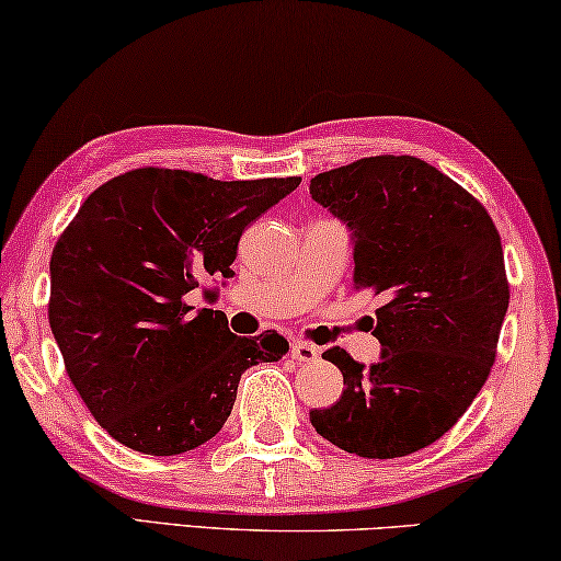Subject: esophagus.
I'll return each instance as SVG.
<instances>
[{
	"instance_id": "34e87169",
	"label": "esophagus",
	"mask_w": 561,
	"mask_h": 561,
	"mask_svg": "<svg viewBox=\"0 0 561 561\" xmlns=\"http://www.w3.org/2000/svg\"><path fill=\"white\" fill-rule=\"evenodd\" d=\"M291 357L297 362H314L319 357V346L309 342H295L291 344Z\"/></svg>"
}]
</instances>
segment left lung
Instances as JSON below:
<instances>
[{"instance_id": "8db88e82", "label": "left lung", "mask_w": 561, "mask_h": 561, "mask_svg": "<svg viewBox=\"0 0 561 561\" xmlns=\"http://www.w3.org/2000/svg\"><path fill=\"white\" fill-rule=\"evenodd\" d=\"M309 192L352 229L354 289L381 299V359L327 350L344 392L309 420L350 455L407 457L444 437L492 371L510 307L500 232L465 186L409 154L329 169Z\"/></svg>"}]
</instances>
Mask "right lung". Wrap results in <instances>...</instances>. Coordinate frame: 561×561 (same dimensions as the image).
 Instances as JSON below:
<instances>
[{
	"instance_id": "right-lung-1",
	"label": "right lung",
	"mask_w": 561,
	"mask_h": 561,
	"mask_svg": "<svg viewBox=\"0 0 561 561\" xmlns=\"http://www.w3.org/2000/svg\"><path fill=\"white\" fill-rule=\"evenodd\" d=\"M299 182L141 167L84 199L51 252L49 327L110 437L152 457L199 447L232 414L244 369L289 352L274 329L237 336L225 312H194L186 295L232 277L239 237Z\"/></svg>"
}]
</instances>
